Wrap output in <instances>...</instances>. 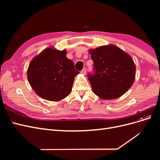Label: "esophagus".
Wrapping results in <instances>:
<instances>
[{"instance_id": "esophagus-1", "label": "esophagus", "mask_w": 160, "mask_h": 160, "mask_svg": "<svg viewBox=\"0 0 160 160\" xmlns=\"http://www.w3.org/2000/svg\"><path fill=\"white\" fill-rule=\"evenodd\" d=\"M81 72L83 75H85L86 74V69L85 68H83V69H82V71H81Z\"/></svg>"}]
</instances>
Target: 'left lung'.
<instances>
[{
  "label": "left lung",
  "instance_id": "obj_1",
  "mask_svg": "<svg viewBox=\"0 0 160 160\" xmlns=\"http://www.w3.org/2000/svg\"><path fill=\"white\" fill-rule=\"evenodd\" d=\"M95 75H89L92 90L99 98L111 100L120 98L132 86L136 67L128 53L114 45L89 50Z\"/></svg>",
  "mask_w": 160,
  "mask_h": 160
}]
</instances>
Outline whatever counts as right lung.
Wrapping results in <instances>:
<instances>
[{
	"label": "right lung",
	"instance_id": "1",
	"mask_svg": "<svg viewBox=\"0 0 160 160\" xmlns=\"http://www.w3.org/2000/svg\"><path fill=\"white\" fill-rule=\"evenodd\" d=\"M65 49L46 48L32 59L27 69V79L37 95L59 101L71 92L75 77L79 73L74 63L66 57Z\"/></svg>",
	"mask_w": 160,
	"mask_h": 160
}]
</instances>
